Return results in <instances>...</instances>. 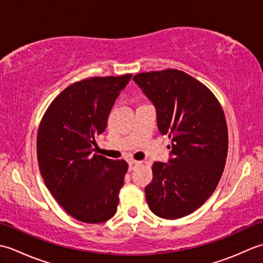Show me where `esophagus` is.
<instances>
[{
    "instance_id": "1",
    "label": "esophagus",
    "mask_w": 263,
    "mask_h": 263,
    "mask_svg": "<svg viewBox=\"0 0 263 263\" xmlns=\"http://www.w3.org/2000/svg\"><path fill=\"white\" fill-rule=\"evenodd\" d=\"M141 163H142V161H139V160H130V161H128V170H130V171L136 170L138 166L141 165Z\"/></svg>"
}]
</instances>
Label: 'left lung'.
I'll use <instances>...</instances> for the list:
<instances>
[{
	"mask_svg": "<svg viewBox=\"0 0 263 263\" xmlns=\"http://www.w3.org/2000/svg\"><path fill=\"white\" fill-rule=\"evenodd\" d=\"M133 80L154 104L159 132L172 139L168 163L156 161L144 189L149 209L165 219L185 217L205 202L224 172V111L208 88L183 71L144 72Z\"/></svg>",
	"mask_w": 263,
	"mask_h": 263,
	"instance_id": "left-lung-1",
	"label": "left lung"
}]
</instances>
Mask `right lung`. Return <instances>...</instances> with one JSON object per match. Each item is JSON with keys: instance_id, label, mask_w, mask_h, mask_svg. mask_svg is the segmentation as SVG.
<instances>
[{"instance_id": "add662e5", "label": "right lung", "mask_w": 263, "mask_h": 263, "mask_svg": "<svg viewBox=\"0 0 263 263\" xmlns=\"http://www.w3.org/2000/svg\"><path fill=\"white\" fill-rule=\"evenodd\" d=\"M132 74L96 77L72 83L49 105L37 135V158L46 187L76 219H110L127 171L125 160L93 154L96 137Z\"/></svg>"}]
</instances>
